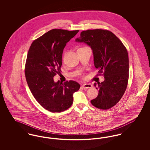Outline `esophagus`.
<instances>
[{"mask_svg":"<svg viewBox=\"0 0 150 150\" xmlns=\"http://www.w3.org/2000/svg\"><path fill=\"white\" fill-rule=\"evenodd\" d=\"M82 87L84 88V89H89V88H91L93 87V86L91 84H84L82 85Z\"/></svg>","mask_w":150,"mask_h":150,"instance_id":"esophagus-1","label":"esophagus"}]
</instances>
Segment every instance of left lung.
<instances>
[{
	"instance_id": "left-lung-1",
	"label": "left lung",
	"mask_w": 150,
	"mask_h": 150,
	"mask_svg": "<svg viewBox=\"0 0 150 150\" xmlns=\"http://www.w3.org/2000/svg\"><path fill=\"white\" fill-rule=\"evenodd\" d=\"M75 41L91 47L94 66L105 77V80L96 87L99 89L98 94L91 103L102 110L113 107L120 100L128 85L129 57L126 48L114 34L102 29L83 31Z\"/></svg>"
}]
</instances>
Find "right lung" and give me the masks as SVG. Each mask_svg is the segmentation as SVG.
Wrapping results in <instances>:
<instances>
[{"mask_svg": "<svg viewBox=\"0 0 150 150\" xmlns=\"http://www.w3.org/2000/svg\"><path fill=\"white\" fill-rule=\"evenodd\" d=\"M79 30L52 29L35 40L30 46L25 64V76L29 88L38 103L52 112H60L72 104L73 94L80 88L70 80L54 82L53 77L61 70L66 43Z\"/></svg>", "mask_w": 150, "mask_h": 150, "instance_id": "add662e5", "label": "right lung"}]
</instances>
